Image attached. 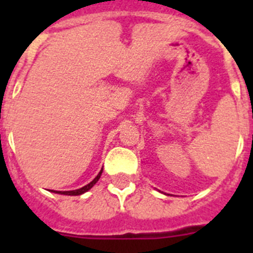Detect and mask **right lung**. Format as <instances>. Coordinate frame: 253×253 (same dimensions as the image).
Listing matches in <instances>:
<instances>
[{"mask_svg": "<svg viewBox=\"0 0 253 253\" xmlns=\"http://www.w3.org/2000/svg\"><path fill=\"white\" fill-rule=\"evenodd\" d=\"M101 173H102V169H101V171L99 172V175L96 176V177L93 178L92 181H91L90 184H87L86 186L81 187V189L72 190V191H55V190H51V191H53V193L60 194V195H82V194H84V193H86V191H88V190H90L91 187H92L93 185H95L96 182H97V181H99V178H100V176H101Z\"/></svg>", "mask_w": 253, "mask_h": 253, "instance_id": "right-lung-1", "label": "right lung"}]
</instances>
